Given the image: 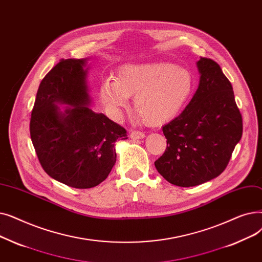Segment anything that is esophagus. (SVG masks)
<instances>
[{
  "label": "esophagus",
  "mask_w": 262,
  "mask_h": 262,
  "mask_svg": "<svg viewBox=\"0 0 262 262\" xmlns=\"http://www.w3.org/2000/svg\"><path fill=\"white\" fill-rule=\"evenodd\" d=\"M130 138L132 140H142L145 138V134L143 132H140V131H132L130 133Z\"/></svg>",
  "instance_id": "esophagus-1"
}]
</instances>
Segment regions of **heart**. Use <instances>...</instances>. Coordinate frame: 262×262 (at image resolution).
<instances>
[{
    "label": "heart",
    "mask_w": 262,
    "mask_h": 262,
    "mask_svg": "<svg viewBox=\"0 0 262 262\" xmlns=\"http://www.w3.org/2000/svg\"><path fill=\"white\" fill-rule=\"evenodd\" d=\"M194 90L190 70L169 61L128 64L120 67L116 79H105L99 97L111 116L119 117L134 96V108L149 126H162L189 102Z\"/></svg>",
    "instance_id": "heart-1"
}]
</instances>
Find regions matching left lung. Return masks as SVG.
Here are the masks:
<instances>
[{
  "label": "left lung",
  "instance_id": "8db88e82",
  "mask_svg": "<svg viewBox=\"0 0 262 262\" xmlns=\"http://www.w3.org/2000/svg\"><path fill=\"white\" fill-rule=\"evenodd\" d=\"M201 80L182 113L163 127L167 147L155 166L169 183L183 188L225 170L242 138V115L229 80L211 58L197 61Z\"/></svg>",
  "mask_w": 262,
  "mask_h": 262
}]
</instances>
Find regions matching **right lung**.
I'll return each instance as SVG.
<instances>
[{
    "mask_svg": "<svg viewBox=\"0 0 262 262\" xmlns=\"http://www.w3.org/2000/svg\"><path fill=\"white\" fill-rule=\"evenodd\" d=\"M86 59H60L40 82L30 133L48 175L71 188L90 189L106 179L116 162L114 144L127 131L87 105ZM56 104L70 105L61 112Z\"/></svg>",
    "mask_w": 262,
    "mask_h": 262,
    "instance_id": "add662e5",
    "label": "right lung"
}]
</instances>
